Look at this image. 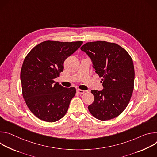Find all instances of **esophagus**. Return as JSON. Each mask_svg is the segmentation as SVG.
I'll return each instance as SVG.
<instances>
[{
    "label": "esophagus",
    "instance_id": "34e87169",
    "mask_svg": "<svg viewBox=\"0 0 157 157\" xmlns=\"http://www.w3.org/2000/svg\"><path fill=\"white\" fill-rule=\"evenodd\" d=\"M76 91H77V93H78V94H84V93H85V91H84L81 90V89H77Z\"/></svg>",
    "mask_w": 157,
    "mask_h": 157
}]
</instances>
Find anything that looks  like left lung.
<instances>
[{"label": "left lung", "instance_id": "1", "mask_svg": "<svg viewBox=\"0 0 157 157\" xmlns=\"http://www.w3.org/2000/svg\"><path fill=\"white\" fill-rule=\"evenodd\" d=\"M81 50L92 59L104 87L102 91H91L94 100L88 106L89 113L101 121L119 116L133 93L135 71L131 56L119 44L105 41L87 42Z\"/></svg>", "mask_w": 157, "mask_h": 157}]
</instances>
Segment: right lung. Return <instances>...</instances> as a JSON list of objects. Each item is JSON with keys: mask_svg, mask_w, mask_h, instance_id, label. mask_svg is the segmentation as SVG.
<instances>
[{"mask_svg": "<svg viewBox=\"0 0 157 157\" xmlns=\"http://www.w3.org/2000/svg\"><path fill=\"white\" fill-rule=\"evenodd\" d=\"M82 44V41H44L25 58L20 73L22 95L30 110L39 119L56 122L68 111L76 89L64 87L54 79L63 72L64 60Z\"/></svg>", "mask_w": 157, "mask_h": 157, "instance_id": "obj_1", "label": "right lung"}]
</instances>
